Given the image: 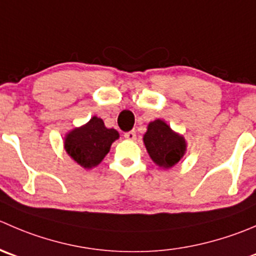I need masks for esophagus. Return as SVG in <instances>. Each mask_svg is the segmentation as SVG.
<instances>
[{
	"label": "esophagus",
	"instance_id": "esophagus-1",
	"mask_svg": "<svg viewBox=\"0 0 256 256\" xmlns=\"http://www.w3.org/2000/svg\"><path fill=\"white\" fill-rule=\"evenodd\" d=\"M125 138L126 140H135L136 138V132L134 130H131V131H128V132H125Z\"/></svg>",
	"mask_w": 256,
	"mask_h": 256
}]
</instances>
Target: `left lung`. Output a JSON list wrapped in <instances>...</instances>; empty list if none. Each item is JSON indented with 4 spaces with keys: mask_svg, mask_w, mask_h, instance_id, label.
Masks as SVG:
<instances>
[{
    "mask_svg": "<svg viewBox=\"0 0 256 256\" xmlns=\"http://www.w3.org/2000/svg\"><path fill=\"white\" fill-rule=\"evenodd\" d=\"M144 142L154 162L165 168L178 164L186 150L182 136L174 132L162 120L148 124Z\"/></svg>",
    "mask_w": 256,
    "mask_h": 256,
    "instance_id": "8db88e82",
    "label": "left lung"
}]
</instances>
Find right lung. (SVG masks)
<instances>
[{
	"instance_id": "1",
	"label": "right lung",
	"mask_w": 256,
	"mask_h": 256,
	"mask_svg": "<svg viewBox=\"0 0 256 256\" xmlns=\"http://www.w3.org/2000/svg\"><path fill=\"white\" fill-rule=\"evenodd\" d=\"M116 138H118V131L108 128L101 118L94 116L85 126L68 134L65 148L76 162L90 168L102 161Z\"/></svg>"
}]
</instances>
